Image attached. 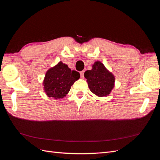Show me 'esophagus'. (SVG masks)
Instances as JSON below:
<instances>
[{"mask_svg":"<svg viewBox=\"0 0 160 160\" xmlns=\"http://www.w3.org/2000/svg\"><path fill=\"white\" fill-rule=\"evenodd\" d=\"M84 72H85L84 71L80 72V75H81V79H83V77H84Z\"/></svg>","mask_w":160,"mask_h":160,"instance_id":"esophagus-1","label":"esophagus"}]
</instances>
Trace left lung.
<instances>
[{
  "mask_svg": "<svg viewBox=\"0 0 160 160\" xmlns=\"http://www.w3.org/2000/svg\"><path fill=\"white\" fill-rule=\"evenodd\" d=\"M88 87L97 96L107 97L115 87V76L101 61H97L92 65V69L85 72Z\"/></svg>",
  "mask_w": 160,
  "mask_h": 160,
  "instance_id": "8db88e82",
  "label": "left lung"
}]
</instances>
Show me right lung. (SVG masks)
Returning a JSON list of instances; mask_svg holds the SVG:
<instances>
[{
  "label": "right lung",
  "mask_w": 160,
  "mask_h": 160,
  "mask_svg": "<svg viewBox=\"0 0 160 160\" xmlns=\"http://www.w3.org/2000/svg\"><path fill=\"white\" fill-rule=\"evenodd\" d=\"M79 77V72L71 71L67 65L59 61L46 72L42 83L43 89L49 98L62 99L68 94L71 87Z\"/></svg>",
  "instance_id": "add662e5"
}]
</instances>
